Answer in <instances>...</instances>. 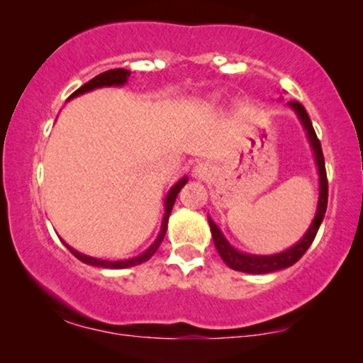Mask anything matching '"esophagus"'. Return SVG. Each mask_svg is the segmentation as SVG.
<instances>
[{
  "label": "esophagus",
  "instance_id": "obj_1",
  "mask_svg": "<svg viewBox=\"0 0 363 363\" xmlns=\"http://www.w3.org/2000/svg\"><path fill=\"white\" fill-rule=\"evenodd\" d=\"M211 173L213 170L208 163H198V165L193 168V175H195L198 180H208V178L211 177Z\"/></svg>",
  "mask_w": 363,
  "mask_h": 363
}]
</instances>
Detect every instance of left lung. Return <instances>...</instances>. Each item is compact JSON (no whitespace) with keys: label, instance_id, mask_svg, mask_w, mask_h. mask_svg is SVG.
I'll list each match as a JSON object with an SVG mask.
<instances>
[{"label":"left lung","instance_id":"left-lung-1","mask_svg":"<svg viewBox=\"0 0 363 363\" xmlns=\"http://www.w3.org/2000/svg\"><path fill=\"white\" fill-rule=\"evenodd\" d=\"M292 111L296 112V116L299 117V121L304 127L307 140L311 143L312 152H314L315 165H317V173H319V201H317V210L315 216L312 220L309 230L306 231V235L301 238L299 241L296 242L294 246H291L289 250L277 252V255H269V256H261V255H247V252L238 251L235 246H231L228 240L223 235L220 228L216 226V223L211 220V216H208V223H210V230L213 241H215L218 255L221 256V259L226 262L228 267L235 271L247 272V274H267V272H274L286 269L292 264H296L297 261L304 256V252L309 250V246L314 241V238L319 231V226L322 220H324L325 210H327V198H329V185H327V173H325V162L324 155H322V147L319 138L315 135L314 127H312V122L309 116H307L306 108L299 102H289L287 104Z\"/></svg>","mask_w":363,"mask_h":363}]
</instances>
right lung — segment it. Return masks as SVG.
Instances as JSON below:
<instances>
[{
    "mask_svg": "<svg viewBox=\"0 0 363 363\" xmlns=\"http://www.w3.org/2000/svg\"><path fill=\"white\" fill-rule=\"evenodd\" d=\"M128 76H130V71H127V69H111V71H106L102 74H99L94 79H91L87 84H84L82 87H79L76 92L72 94L71 97L67 99V101H71V99L77 97V96H82V94L86 92H91L94 89H101V87H121L123 84H127L128 81ZM188 178L183 177L182 180H178L175 185L170 188V191H168V195L165 198V215H163V220H162V228H160V233H158L157 240L152 242L150 247L145 250L142 252V255H138L135 257H128V259H121V261H108V259H99V257H92V256H87V255H82V252H79L74 250L67 245V242H62L66 245V247L69 251L72 252L74 256L77 257L79 261L86 262L89 266H97V267H106V269H125V267H132V266H137V264H142V262H145L150 259V257L155 255L158 246H160V242L163 241V238H165V233H167V226H168V218H170V213H172V208L175 205V200L178 196V193L183 186L186 185Z\"/></svg>",
    "mask_w": 363,
    "mask_h": 363,
    "instance_id": "obj_1",
    "label": "right lung"
}]
</instances>
